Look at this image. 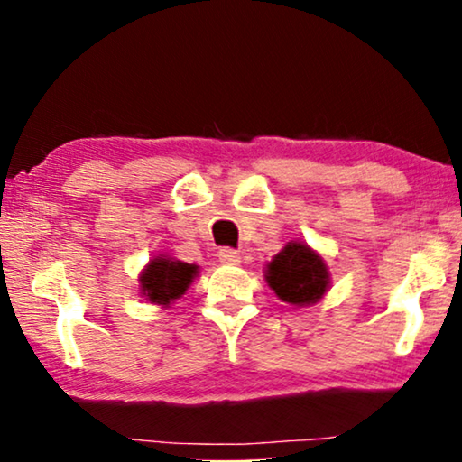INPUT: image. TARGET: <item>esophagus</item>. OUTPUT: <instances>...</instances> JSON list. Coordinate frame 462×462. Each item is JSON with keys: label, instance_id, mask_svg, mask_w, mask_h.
<instances>
[{"label": "esophagus", "instance_id": "1", "mask_svg": "<svg viewBox=\"0 0 462 462\" xmlns=\"http://www.w3.org/2000/svg\"><path fill=\"white\" fill-rule=\"evenodd\" d=\"M218 261L225 264H237L239 263V252L233 248H220L218 250Z\"/></svg>", "mask_w": 462, "mask_h": 462}]
</instances>
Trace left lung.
Listing matches in <instances>:
<instances>
[{"label": "left lung", "mask_w": 462, "mask_h": 462, "mask_svg": "<svg viewBox=\"0 0 462 462\" xmlns=\"http://www.w3.org/2000/svg\"><path fill=\"white\" fill-rule=\"evenodd\" d=\"M267 282L283 302L311 305L328 290V269L321 256L305 244H288L267 267Z\"/></svg>", "instance_id": "left-lung-1"}]
</instances>
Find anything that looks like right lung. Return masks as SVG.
<instances>
[{
	"label": "right lung",
	"mask_w": 462,
	"mask_h": 462,
	"mask_svg": "<svg viewBox=\"0 0 462 462\" xmlns=\"http://www.w3.org/2000/svg\"><path fill=\"white\" fill-rule=\"evenodd\" d=\"M198 275L195 264H187L172 258H155L141 275L143 294L157 305H170L174 299L185 294L189 283Z\"/></svg>",
	"instance_id": "add662e5"
}]
</instances>
